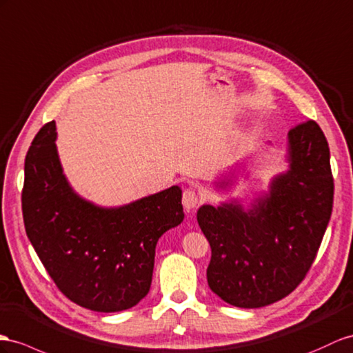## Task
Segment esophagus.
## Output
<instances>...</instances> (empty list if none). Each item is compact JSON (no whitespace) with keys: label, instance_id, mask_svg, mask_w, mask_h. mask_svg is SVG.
Returning a JSON list of instances; mask_svg holds the SVG:
<instances>
[{"label":"esophagus","instance_id":"34e87169","mask_svg":"<svg viewBox=\"0 0 353 353\" xmlns=\"http://www.w3.org/2000/svg\"><path fill=\"white\" fill-rule=\"evenodd\" d=\"M182 203L188 212H192L198 205V203H200V198H198L196 192L192 191V189H186L182 196Z\"/></svg>","mask_w":353,"mask_h":353}]
</instances>
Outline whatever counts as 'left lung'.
Masks as SVG:
<instances>
[{
    "label": "left lung",
    "instance_id": "1",
    "mask_svg": "<svg viewBox=\"0 0 353 353\" xmlns=\"http://www.w3.org/2000/svg\"><path fill=\"white\" fill-rule=\"evenodd\" d=\"M288 171L249 209L239 200L204 204L196 221L209 240L207 282L225 303L258 309L291 294L318 254L332 212L328 141L314 121L288 132ZM232 176V174H231ZM218 188L232 185L230 177Z\"/></svg>",
    "mask_w": 353,
    "mask_h": 353
}]
</instances>
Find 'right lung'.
I'll list each match as a JSON object with an SVG mask.
<instances>
[{
	"mask_svg": "<svg viewBox=\"0 0 353 353\" xmlns=\"http://www.w3.org/2000/svg\"><path fill=\"white\" fill-rule=\"evenodd\" d=\"M55 140L52 121L26 153V236L68 300L103 313L131 309L150 289L159 237L185 218L182 189L171 186L121 207L95 205L70 186Z\"/></svg>",
	"mask_w": 353,
	"mask_h": 353,
	"instance_id": "obj_1",
	"label": "right lung"
}]
</instances>
